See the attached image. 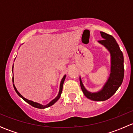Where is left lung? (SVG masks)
I'll list each match as a JSON object with an SVG mask.
<instances>
[{
	"label": "left lung",
	"mask_w": 133,
	"mask_h": 133,
	"mask_svg": "<svg viewBox=\"0 0 133 133\" xmlns=\"http://www.w3.org/2000/svg\"><path fill=\"white\" fill-rule=\"evenodd\" d=\"M104 40L98 42L102 45L109 52L111 57V68L108 80L102 89L96 92H91L84 87L80 76V84L84 95L93 101H105L112 96L122 85L124 76V56L116 40L110 35L100 32Z\"/></svg>",
	"instance_id": "left-lung-1"
}]
</instances>
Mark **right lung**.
<instances>
[{
	"label": "right lung",
	"mask_w": 133,
	"mask_h": 133,
	"mask_svg": "<svg viewBox=\"0 0 133 133\" xmlns=\"http://www.w3.org/2000/svg\"><path fill=\"white\" fill-rule=\"evenodd\" d=\"M12 71H13V87H14V89H15V90L16 92H17V95H18V96H20V97L22 98L23 99V100H24V101L28 103V104H30L31 105H32V106L34 107V108H38V109H45V108H49V107L51 106L52 105H53V104H54L55 103L57 102L58 100V99L60 98V95H61L62 92L63 84H64V80H65V77H66V75H65L64 76H63V78H62V80H61V82H60V88H59V92H58V95H57V96H56V97L55 98L53 99V100H52L50 102L48 103V104H46V105H42V104H40V103L36 102H33V101H32V100H28V99L25 98L24 97V96H22V95H21V94L20 93V92H18V91H17V88H16L15 85V84H14V78H13V68H12Z\"/></svg>",
	"instance_id": "right-lung-1"
}]
</instances>
